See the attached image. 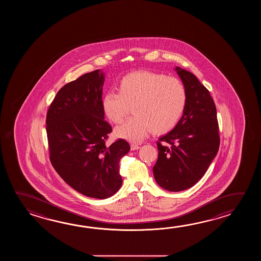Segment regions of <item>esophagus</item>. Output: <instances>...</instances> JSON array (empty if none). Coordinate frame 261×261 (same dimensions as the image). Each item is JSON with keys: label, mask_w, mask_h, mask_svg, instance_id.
I'll return each mask as SVG.
<instances>
[{"label": "esophagus", "mask_w": 261, "mask_h": 261, "mask_svg": "<svg viewBox=\"0 0 261 261\" xmlns=\"http://www.w3.org/2000/svg\"><path fill=\"white\" fill-rule=\"evenodd\" d=\"M130 149L132 150H138L140 149V146H139L138 144H130Z\"/></svg>", "instance_id": "esophagus-1"}]
</instances>
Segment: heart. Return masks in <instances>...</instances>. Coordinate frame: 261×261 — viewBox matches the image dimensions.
Segmentation results:
<instances>
[{"instance_id":"obj_1","label":"heart","mask_w":261,"mask_h":261,"mask_svg":"<svg viewBox=\"0 0 261 261\" xmlns=\"http://www.w3.org/2000/svg\"><path fill=\"white\" fill-rule=\"evenodd\" d=\"M117 91L101 98V109L115 124L122 122L132 106L133 117L117 127L119 138L140 142L152 132L163 134L172 130L183 115L188 101L184 84L158 72H135L120 79Z\"/></svg>"}]
</instances>
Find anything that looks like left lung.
<instances>
[{"mask_svg":"<svg viewBox=\"0 0 261 261\" xmlns=\"http://www.w3.org/2000/svg\"><path fill=\"white\" fill-rule=\"evenodd\" d=\"M187 89L183 116L156 143L159 158L153 167L155 182L168 191L193 187L204 175L219 148L217 108L210 92L192 72L174 69Z\"/></svg>","mask_w":261,"mask_h":261,"instance_id":"left-lung-1","label":"left lung"}]
</instances>
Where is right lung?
<instances>
[{
    "instance_id": "1",
    "label": "right lung",
    "mask_w": 261,
    "mask_h": 261,
    "mask_svg": "<svg viewBox=\"0 0 261 261\" xmlns=\"http://www.w3.org/2000/svg\"><path fill=\"white\" fill-rule=\"evenodd\" d=\"M105 72L85 73L63 86L46 115L50 161L72 189L106 199L122 186L119 161L130 146L124 139L106 144L112 132L101 109Z\"/></svg>"
}]
</instances>
